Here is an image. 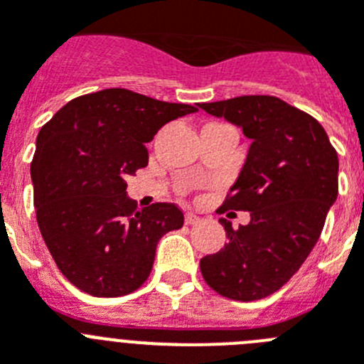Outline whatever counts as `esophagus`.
Listing matches in <instances>:
<instances>
[{
	"label": "esophagus",
	"instance_id": "1",
	"mask_svg": "<svg viewBox=\"0 0 364 364\" xmlns=\"http://www.w3.org/2000/svg\"><path fill=\"white\" fill-rule=\"evenodd\" d=\"M198 220H200V217H197L195 213H186V224H189V226H191V224H197Z\"/></svg>",
	"mask_w": 364,
	"mask_h": 364
}]
</instances>
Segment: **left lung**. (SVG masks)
Returning <instances> with one entry per match:
<instances>
[{
	"label": "left lung",
	"instance_id": "1",
	"mask_svg": "<svg viewBox=\"0 0 364 364\" xmlns=\"http://www.w3.org/2000/svg\"><path fill=\"white\" fill-rule=\"evenodd\" d=\"M198 107L252 140L220 208L250 211L252 220L233 230L220 218L228 242L202 257V277L228 299H264L294 277L319 240L339 189L337 153L319 122L275 96H239Z\"/></svg>",
	"mask_w": 364,
	"mask_h": 364
}]
</instances>
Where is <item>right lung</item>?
Listing matches in <instances>:
<instances>
[{
    "label": "right lung",
    "instance_id": "1",
    "mask_svg": "<svg viewBox=\"0 0 364 364\" xmlns=\"http://www.w3.org/2000/svg\"><path fill=\"white\" fill-rule=\"evenodd\" d=\"M197 112L127 89L70 100L43 125L31 164L41 237L60 272L95 297H120L149 277L156 244L184 224L175 204L138 210L125 178L147 166L167 122Z\"/></svg>",
    "mask_w": 364,
    "mask_h": 364
}]
</instances>
